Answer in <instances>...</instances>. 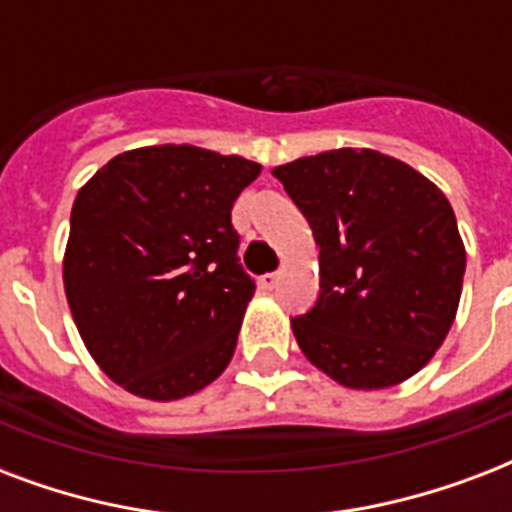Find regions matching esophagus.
<instances>
[{"mask_svg":"<svg viewBox=\"0 0 512 512\" xmlns=\"http://www.w3.org/2000/svg\"><path fill=\"white\" fill-rule=\"evenodd\" d=\"M257 287L265 289V292H271V289L279 287V273H265V276H260V281H257Z\"/></svg>","mask_w":512,"mask_h":512,"instance_id":"34e87169","label":"esophagus"}]
</instances>
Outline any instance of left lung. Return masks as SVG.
Wrapping results in <instances>:
<instances>
[{"mask_svg": "<svg viewBox=\"0 0 512 512\" xmlns=\"http://www.w3.org/2000/svg\"><path fill=\"white\" fill-rule=\"evenodd\" d=\"M273 177L321 249L319 303L292 319L305 358L350 390L409 380L460 308L465 244L444 191L372 148L303 156Z\"/></svg>", "mask_w": 512, "mask_h": 512, "instance_id": "obj_1", "label": "left lung"}]
</instances>
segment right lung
Here are the masks:
<instances>
[{"mask_svg":"<svg viewBox=\"0 0 512 512\" xmlns=\"http://www.w3.org/2000/svg\"><path fill=\"white\" fill-rule=\"evenodd\" d=\"M260 170L167 143L114 156L76 193L68 308L95 364L132 396L180 401L231 364L255 295L231 209Z\"/></svg>","mask_w":512,"mask_h":512,"instance_id":"add662e5","label":"right lung"}]
</instances>
